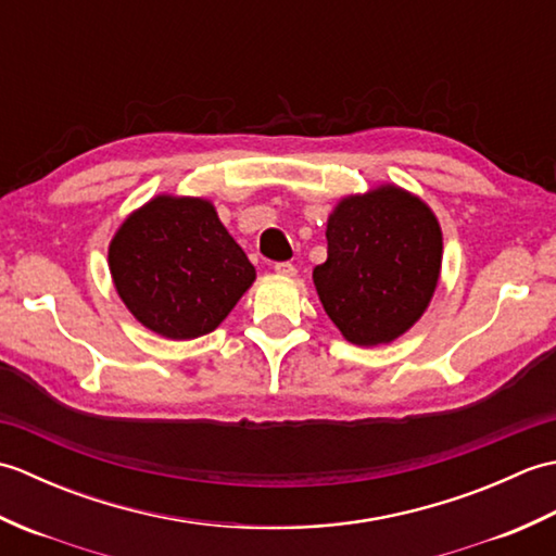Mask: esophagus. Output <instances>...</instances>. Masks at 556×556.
Wrapping results in <instances>:
<instances>
[{
  "label": "esophagus",
  "mask_w": 556,
  "mask_h": 556,
  "mask_svg": "<svg viewBox=\"0 0 556 556\" xmlns=\"http://www.w3.org/2000/svg\"><path fill=\"white\" fill-rule=\"evenodd\" d=\"M275 271L279 277H293L296 275V267H293L291 263H275Z\"/></svg>",
  "instance_id": "1"
}]
</instances>
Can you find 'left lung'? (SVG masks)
<instances>
[{
    "label": "left lung",
    "mask_w": 556,
    "mask_h": 556,
    "mask_svg": "<svg viewBox=\"0 0 556 556\" xmlns=\"http://www.w3.org/2000/svg\"><path fill=\"white\" fill-rule=\"evenodd\" d=\"M442 267V229L396 186L349 195L327 219V260L313 269L323 308L356 346L389 344L428 308Z\"/></svg>",
    "instance_id": "left-lung-1"
}]
</instances>
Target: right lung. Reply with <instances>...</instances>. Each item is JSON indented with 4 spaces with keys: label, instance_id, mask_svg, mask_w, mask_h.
<instances>
[{
    "label": "right lung",
    "instance_id": "obj_1",
    "mask_svg": "<svg viewBox=\"0 0 556 556\" xmlns=\"http://www.w3.org/2000/svg\"><path fill=\"white\" fill-rule=\"evenodd\" d=\"M110 271L136 320L176 341L217 329L255 279L215 205L174 195L152 198L122 224Z\"/></svg>",
    "mask_w": 556,
    "mask_h": 556
}]
</instances>
